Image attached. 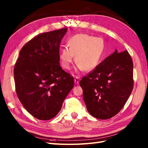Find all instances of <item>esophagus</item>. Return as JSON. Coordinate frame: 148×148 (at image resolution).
<instances>
[{
  "instance_id": "34e87169",
  "label": "esophagus",
  "mask_w": 148,
  "mask_h": 148,
  "mask_svg": "<svg viewBox=\"0 0 148 148\" xmlns=\"http://www.w3.org/2000/svg\"><path fill=\"white\" fill-rule=\"evenodd\" d=\"M74 81H75V83L78 84L79 83V78L78 77H76L74 79Z\"/></svg>"
}]
</instances>
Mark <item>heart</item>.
<instances>
[{
    "label": "heart",
    "mask_w": 148,
    "mask_h": 148,
    "mask_svg": "<svg viewBox=\"0 0 148 148\" xmlns=\"http://www.w3.org/2000/svg\"><path fill=\"white\" fill-rule=\"evenodd\" d=\"M68 47L61 50L59 59L64 69L69 70L75 56L78 71H91L99 64L106 52V44L101 38L87 34H77L67 42Z\"/></svg>",
    "instance_id": "b5f03b06"
}]
</instances>
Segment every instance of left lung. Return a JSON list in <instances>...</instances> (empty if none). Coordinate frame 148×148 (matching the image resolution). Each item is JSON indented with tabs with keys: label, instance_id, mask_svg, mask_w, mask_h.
<instances>
[{
	"label": "left lung",
	"instance_id": "8db88e82",
	"mask_svg": "<svg viewBox=\"0 0 148 148\" xmlns=\"http://www.w3.org/2000/svg\"><path fill=\"white\" fill-rule=\"evenodd\" d=\"M133 69L128 51L119 53L115 50L83 77L79 85L88 112L102 120L118 114L133 90Z\"/></svg>",
	"mask_w": 148,
	"mask_h": 148
}]
</instances>
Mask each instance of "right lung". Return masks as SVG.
Wrapping results in <instances>:
<instances>
[{
  "label": "right lung",
  "instance_id": "add662e5",
  "mask_svg": "<svg viewBox=\"0 0 148 148\" xmlns=\"http://www.w3.org/2000/svg\"><path fill=\"white\" fill-rule=\"evenodd\" d=\"M66 31L65 28L36 36L21 48L15 65L18 97L39 120L56 116L74 86L73 77L60 65V44Z\"/></svg>",
  "mask_w": 148,
  "mask_h": 148
}]
</instances>
